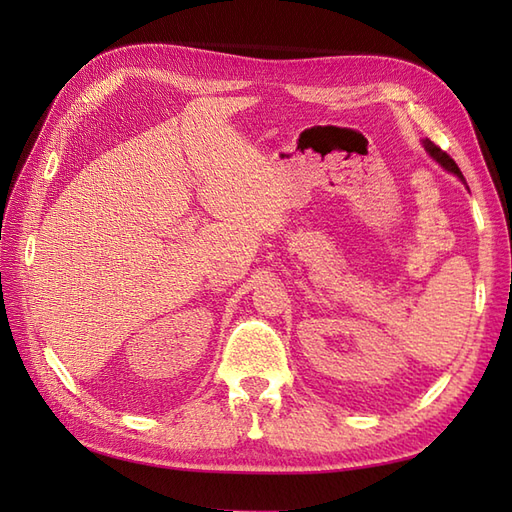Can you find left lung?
I'll return each mask as SVG.
<instances>
[{"label": "left lung", "instance_id": "left-lung-1", "mask_svg": "<svg viewBox=\"0 0 512 512\" xmlns=\"http://www.w3.org/2000/svg\"><path fill=\"white\" fill-rule=\"evenodd\" d=\"M425 149L431 153V156L433 158H436L446 170H451V173H455L457 177H461L463 179V175H461V170H459V166L455 164V160L451 158V156H448V153L446 151H442L436 143H431V141H425Z\"/></svg>", "mask_w": 512, "mask_h": 512}]
</instances>
